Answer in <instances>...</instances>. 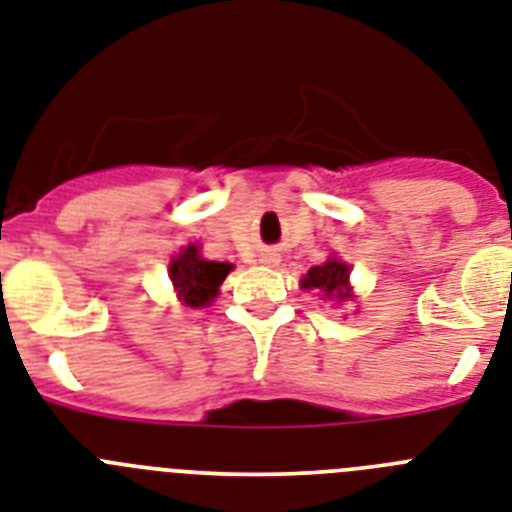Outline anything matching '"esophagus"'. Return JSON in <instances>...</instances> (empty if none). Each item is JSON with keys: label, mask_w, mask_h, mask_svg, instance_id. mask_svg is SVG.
<instances>
[{"label": "esophagus", "mask_w": 512, "mask_h": 512, "mask_svg": "<svg viewBox=\"0 0 512 512\" xmlns=\"http://www.w3.org/2000/svg\"><path fill=\"white\" fill-rule=\"evenodd\" d=\"M265 263H268V257H265Z\"/></svg>", "instance_id": "34e87169"}]
</instances>
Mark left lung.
<instances>
[{
    "mask_svg": "<svg viewBox=\"0 0 512 512\" xmlns=\"http://www.w3.org/2000/svg\"><path fill=\"white\" fill-rule=\"evenodd\" d=\"M349 276H351L349 265L343 263V260H338V257H330L328 263L315 265V268L307 270V276L302 278V286L304 289L320 291L322 299L343 304V302H349V299H354Z\"/></svg>",
    "mask_w": 512,
    "mask_h": 512,
    "instance_id": "8db88e82",
    "label": "left lung"
}]
</instances>
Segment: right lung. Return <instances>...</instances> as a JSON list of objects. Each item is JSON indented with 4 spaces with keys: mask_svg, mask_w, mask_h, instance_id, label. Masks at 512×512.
I'll list each match as a JSON object with an SVG mask.
<instances>
[{
    "mask_svg": "<svg viewBox=\"0 0 512 512\" xmlns=\"http://www.w3.org/2000/svg\"><path fill=\"white\" fill-rule=\"evenodd\" d=\"M231 263H216L200 255L197 244H187L179 255L171 260L169 278L174 283L176 296L184 307L203 309L218 296V286L229 276Z\"/></svg>",
    "mask_w": 512,
    "mask_h": 512,
    "instance_id": "right-lung-1",
    "label": "right lung"
}]
</instances>
